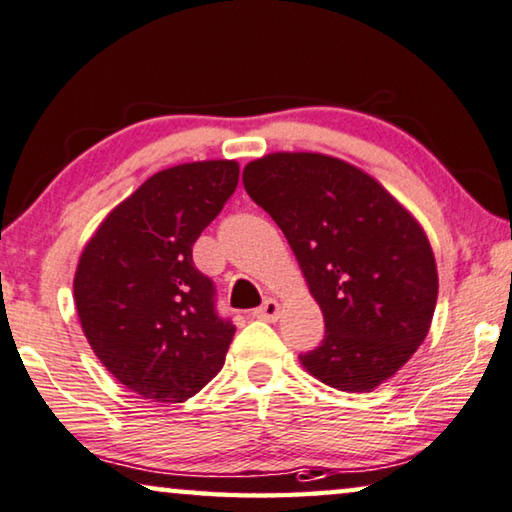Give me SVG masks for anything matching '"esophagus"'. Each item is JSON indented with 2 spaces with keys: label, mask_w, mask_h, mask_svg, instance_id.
<instances>
[{
  "label": "esophagus",
  "mask_w": 512,
  "mask_h": 512,
  "mask_svg": "<svg viewBox=\"0 0 512 512\" xmlns=\"http://www.w3.org/2000/svg\"><path fill=\"white\" fill-rule=\"evenodd\" d=\"M278 315H280V305H278V301H273V299H266L262 305H259V308H255V312H253V317H257V319H266V322H273V319H278Z\"/></svg>",
  "instance_id": "esophagus-1"
}]
</instances>
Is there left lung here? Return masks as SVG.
Returning <instances> with one entry per match:
<instances>
[{
    "label": "left lung",
    "mask_w": 512,
    "mask_h": 512,
    "mask_svg": "<svg viewBox=\"0 0 512 512\" xmlns=\"http://www.w3.org/2000/svg\"><path fill=\"white\" fill-rule=\"evenodd\" d=\"M243 186L276 220L310 294L324 340L303 368L338 391H372L393 377L430 331L439 278L416 218L370 174L324 154H269Z\"/></svg>",
    "instance_id": "1"
}]
</instances>
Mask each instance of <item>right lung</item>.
Returning <instances> with one entry per match:
<instances>
[{
    "label": "right lung",
    "mask_w": 512,
    "mask_h": 512,
    "mask_svg": "<svg viewBox=\"0 0 512 512\" xmlns=\"http://www.w3.org/2000/svg\"><path fill=\"white\" fill-rule=\"evenodd\" d=\"M239 183L234 160L156 172L110 211L82 250L78 317L110 375L151 402H183L218 375L234 324L193 246Z\"/></svg>",
    "instance_id": "1"
}]
</instances>
